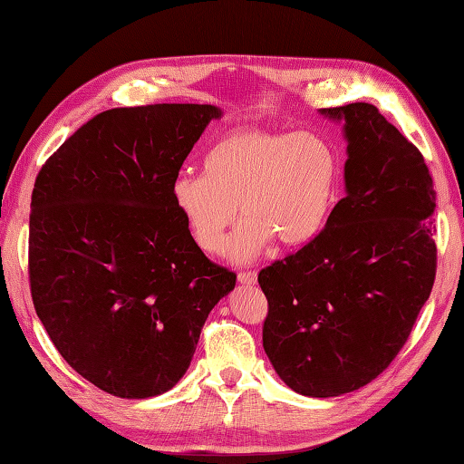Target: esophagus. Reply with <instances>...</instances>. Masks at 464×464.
Returning <instances> with one entry per match:
<instances>
[{"mask_svg": "<svg viewBox=\"0 0 464 464\" xmlns=\"http://www.w3.org/2000/svg\"><path fill=\"white\" fill-rule=\"evenodd\" d=\"M237 279L243 285H253V284H257V274L256 271H241Z\"/></svg>", "mask_w": 464, "mask_h": 464, "instance_id": "1", "label": "esophagus"}]
</instances>
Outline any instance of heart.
<instances>
[{"label": "heart", "instance_id": "b5f03b06", "mask_svg": "<svg viewBox=\"0 0 464 464\" xmlns=\"http://www.w3.org/2000/svg\"><path fill=\"white\" fill-rule=\"evenodd\" d=\"M340 157L330 140L310 130L235 129L203 157V175L183 172L170 198L190 239L208 256L249 263L279 241L287 249L314 243L324 233L338 198Z\"/></svg>", "mask_w": 464, "mask_h": 464}]
</instances>
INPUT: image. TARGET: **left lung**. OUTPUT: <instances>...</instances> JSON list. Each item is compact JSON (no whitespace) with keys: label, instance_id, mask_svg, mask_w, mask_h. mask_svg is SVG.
Instances as JSON below:
<instances>
[{"label":"left lung","instance_id":"1","mask_svg":"<svg viewBox=\"0 0 464 464\" xmlns=\"http://www.w3.org/2000/svg\"><path fill=\"white\" fill-rule=\"evenodd\" d=\"M348 142L346 197L314 243L261 269L263 348L297 394L353 392L388 368L437 274V193L420 150L376 106L322 108Z\"/></svg>","mask_w":464,"mask_h":464}]
</instances>
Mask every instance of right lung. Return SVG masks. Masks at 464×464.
<instances>
[{
  "label": "right lung",
  "mask_w": 464,
  "mask_h": 464,
  "mask_svg": "<svg viewBox=\"0 0 464 464\" xmlns=\"http://www.w3.org/2000/svg\"><path fill=\"white\" fill-rule=\"evenodd\" d=\"M223 111L112 108L45 160L32 193L30 285L62 358L118 398L165 394L237 276L190 239L170 198L188 152Z\"/></svg>",
  "instance_id": "add662e5"
}]
</instances>
